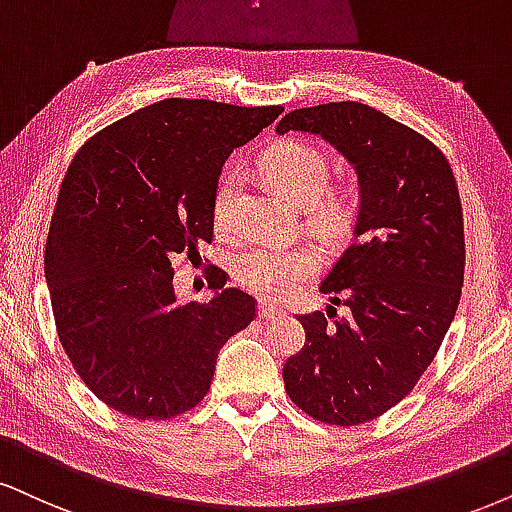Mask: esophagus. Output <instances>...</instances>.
Returning <instances> with one entry per match:
<instances>
[{"label":"esophagus","instance_id":"obj_1","mask_svg":"<svg viewBox=\"0 0 512 512\" xmlns=\"http://www.w3.org/2000/svg\"><path fill=\"white\" fill-rule=\"evenodd\" d=\"M257 314H260L262 321H271V319H278V316H283V309H278L269 302H260V307H257Z\"/></svg>","mask_w":512,"mask_h":512}]
</instances>
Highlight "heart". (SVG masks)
Instances as JSON below:
<instances>
[{
    "label": "heart",
    "mask_w": 512,
    "mask_h": 512,
    "mask_svg": "<svg viewBox=\"0 0 512 512\" xmlns=\"http://www.w3.org/2000/svg\"><path fill=\"white\" fill-rule=\"evenodd\" d=\"M262 172L293 203L309 208L312 222L321 229H338L347 219L349 200L345 193L326 191L331 165L321 148L300 139L281 141L262 155ZM241 181V172L226 170L212 193V222L222 234L236 229ZM234 271L245 290L264 300H281L314 274L316 257L302 245H250L236 257Z\"/></svg>",
    "instance_id": "b5f03b06"
}]
</instances>
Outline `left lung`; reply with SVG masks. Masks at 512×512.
<instances>
[{
  "label": "left lung",
  "instance_id": "left-lung-1",
  "mask_svg": "<svg viewBox=\"0 0 512 512\" xmlns=\"http://www.w3.org/2000/svg\"><path fill=\"white\" fill-rule=\"evenodd\" d=\"M321 134L354 165L352 243L321 293L345 314L297 316L302 352L283 366L288 397L321 423L361 425L409 394L461 302L465 269L458 184L439 146L366 103L300 108L276 132Z\"/></svg>",
  "mask_w": 512,
  "mask_h": 512
}]
</instances>
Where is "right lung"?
<instances>
[{"instance_id":"obj_1","label":"right lung","mask_w":512,"mask_h":512,"mask_svg":"<svg viewBox=\"0 0 512 512\" xmlns=\"http://www.w3.org/2000/svg\"><path fill=\"white\" fill-rule=\"evenodd\" d=\"M281 113L165 99L103 127L70 160L44 274L58 340L111 409L137 420L191 411L210 390L219 349L255 319L257 302L236 288L177 302L172 260L212 243L222 165ZM224 283L222 271L212 290Z\"/></svg>"}]
</instances>
